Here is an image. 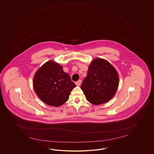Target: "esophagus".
<instances>
[{
    "instance_id": "esophagus-1",
    "label": "esophagus",
    "mask_w": 154,
    "mask_h": 154,
    "mask_svg": "<svg viewBox=\"0 0 154 154\" xmlns=\"http://www.w3.org/2000/svg\"><path fill=\"white\" fill-rule=\"evenodd\" d=\"M82 80H79L78 82H75V84L77 86H80L82 83Z\"/></svg>"
}]
</instances>
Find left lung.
I'll return each instance as SVG.
<instances>
[{
  "label": "left lung",
  "instance_id": "left-lung-1",
  "mask_svg": "<svg viewBox=\"0 0 154 154\" xmlns=\"http://www.w3.org/2000/svg\"><path fill=\"white\" fill-rule=\"evenodd\" d=\"M118 84V73L114 67L105 59L97 58L89 66L81 88L89 102L101 105L114 96Z\"/></svg>",
  "mask_w": 154,
  "mask_h": 154
}]
</instances>
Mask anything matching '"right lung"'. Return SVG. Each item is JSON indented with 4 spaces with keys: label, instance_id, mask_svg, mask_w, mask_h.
I'll use <instances>...</instances> for the list:
<instances>
[{
    "label": "right lung",
    "instance_id": "add662e5",
    "mask_svg": "<svg viewBox=\"0 0 154 154\" xmlns=\"http://www.w3.org/2000/svg\"><path fill=\"white\" fill-rule=\"evenodd\" d=\"M33 85L36 94L43 102L55 107L65 103L76 86L62 66L52 61L46 62L37 71Z\"/></svg>",
    "mask_w": 154,
    "mask_h": 154
}]
</instances>
